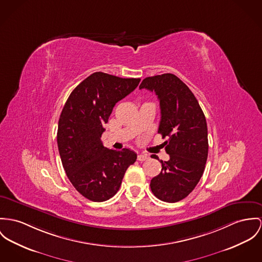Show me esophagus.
Returning <instances> with one entry per match:
<instances>
[{
    "instance_id": "esophagus-1",
    "label": "esophagus",
    "mask_w": 262,
    "mask_h": 262,
    "mask_svg": "<svg viewBox=\"0 0 262 262\" xmlns=\"http://www.w3.org/2000/svg\"><path fill=\"white\" fill-rule=\"evenodd\" d=\"M148 159H149V157L147 155H139L138 156V161H144L148 160Z\"/></svg>"
}]
</instances>
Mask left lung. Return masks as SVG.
I'll return each instance as SVG.
<instances>
[{
  "label": "left lung",
  "mask_w": 262,
  "mask_h": 262,
  "mask_svg": "<svg viewBox=\"0 0 262 262\" xmlns=\"http://www.w3.org/2000/svg\"><path fill=\"white\" fill-rule=\"evenodd\" d=\"M140 89L158 96V133L167 138L162 145L169 155L168 161H161V173L150 181L151 191L162 202H180L194 189L205 168L208 140L204 114L192 92L172 74L145 78Z\"/></svg>",
  "instance_id": "8db88e82"
}]
</instances>
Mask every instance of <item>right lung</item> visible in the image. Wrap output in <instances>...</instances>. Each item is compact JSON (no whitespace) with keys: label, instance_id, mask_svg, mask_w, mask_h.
Returning a JSON list of instances; mask_svg holds the SVG:
<instances>
[{"label":"right lung","instance_id":"obj_1","mask_svg":"<svg viewBox=\"0 0 262 262\" xmlns=\"http://www.w3.org/2000/svg\"><path fill=\"white\" fill-rule=\"evenodd\" d=\"M140 81L97 72L81 81L63 105L57 134L61 163L74 187L92 202L113 198L137 161L135 151L108 149L101 138L116 103Z\"/></svg>","mask_w":262,"mask_h":262}]
</instances>
